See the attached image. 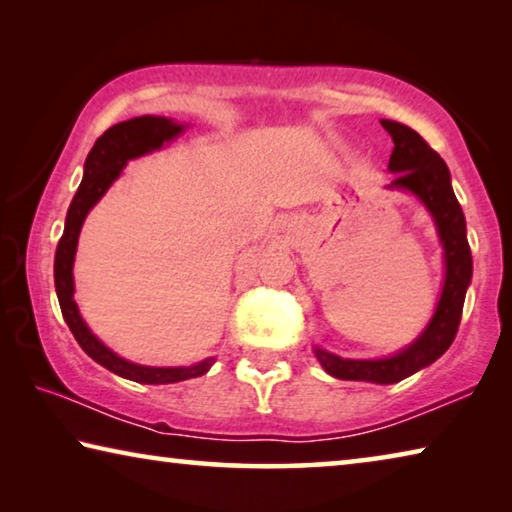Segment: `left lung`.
<instances>
[{
  "mask_svg": "<svg viewBox=\"0 0 512 512\" xmlns=\"http://www.w3.org/2000/svg\"><path fill=\"white\" fill-rule=\"evenodd\" d=\"M381 126L393 137V153L388 171L397 173L388 189H404L420 198L436 221L440 244L445 250V282L436 305V314L409 348L386 359H341L336 354L314 348L316 359L329 375L372 384H395L427 368L449 350L463 316L465 291L472 280V253L465 235V214L458 205L452 176L445 160L400 121L381 119Z\"/></svg>",
  "mask_w": 512,
  "mask_h": 512,
  "instance_id": "left-lung-1",
  "label": "left lung"
}]
</instances>
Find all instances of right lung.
<instances>
[{
  "instance_id": "right-lung-1",
  "label": "right lung",
  "mask_w": 512,
  "mask_h": 512,
  "mask_svg": "<svg viewBox=\"0 0 512 512\" xmlns=\"http://www.w3.org/2000/svg\"><path fill=\"white\" fill-rule=\"evenodd\" d=\"M185 131L183 124L167 117H135L121 124L110 126L97 142H94L92 151L85 158L83 180L79 185V192L74 194L72 205L67 210L65 230L63 237L58 241L56 259H54V282L56 293L60 302V311L67 327L72 329L74 339L79 341L81 348L88 357H92L103 368H108L115 375L137 381V384H176V381H185L192 377H201L212 368L214 359H205L196 366L187 368H151L140 366V363L126 361L117 357L115 352L106 348L97 336L90 332L85 320L79 314L74 300V257H76V244H79V235L83 228V221L99 198L108 192V187L119 178L121 169L126 167L128 160L140 158L151 151L162 149V144L171 142Z\"/></svg>"
}]
</instances>
